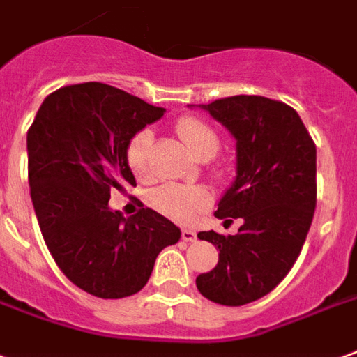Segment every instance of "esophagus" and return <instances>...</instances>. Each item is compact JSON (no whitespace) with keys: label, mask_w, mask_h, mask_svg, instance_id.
<instances>
[{"label":"esophagus","mask_w":357,"mask_h":357,"mask_svg":"<svg viewBox=\"0 0 357 357\" xmlns=\"http://www.w3.org/2000/svg\"><path fill=\"white\" fill-rule=\"evenodd\" d=\"M198 238V234L190 229H183V240L184 242H194V240Z\"/></svg>","instance_id":"34e87169"}]
</instances>
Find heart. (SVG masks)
I'll list each match as a JSON object with an SVG mask.
<instances>
[{"instance_id":"1","label":"heart","mask_w":357,"mask_h":357,"mask_svg":"<svg viewBox=\"0 0 357 357\" xmlns=\"http://www.w3.org/2000/svg\"><path fill=\"white\" fill-rule=\"evenodd\" d=\"M176 132L198 159L213 158L219 150V136L211 126L196 117H184L176 123ZM150 130H138L126 144V163L138 181H150ZM150 204L158 211L178 223H192L211 204V196L204 186L169 183L150 194Z\"/></svg>"}]
</instances>
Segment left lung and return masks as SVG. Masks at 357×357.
Returning <instances> with one entry per match:
<instances>
[{
	"mask_svg": "<svg viewBox=\"0 0 357 357\" xmlns=\"http://www.w3.org/2000/svg\"><path fill=\"white\" fill-rule=\"evenodd\" d=\"M198 107L236 142V176L215 217L242 219V227L229 236L198 232L219 248V261L196 287L215 304L244 305L269 294L302 252L317 198V150L287 103L232 96Z\"/></svg>",
	"mask_w": 357,
	"mask_h": 357,
	"instance_id": "8db88e82",
	"label": "left lung"
}]
</instances>
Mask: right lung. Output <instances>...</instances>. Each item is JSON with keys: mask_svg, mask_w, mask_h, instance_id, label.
Returning <instances> with one entry per match:
<instances>
[{"mask_svg": "<svg viewBox=\"0 0 357 357\" xmlns=\"http://www.w3.org/2000/svg\"><path fill=\"white\" fill-rule=\"evenodd\" d=\"M163 113L119 88L84 82L50 93L26 134L30 198L45 246L88 294L140 292L159 252L181 238V229L150 207L123 217L107 204L113 188L136 186L126 144Z\"/></svg>", "mask_w": 357, "mask_h": 357, "instance_id": "obj_1", "label": "right lung"}]
</instances>
